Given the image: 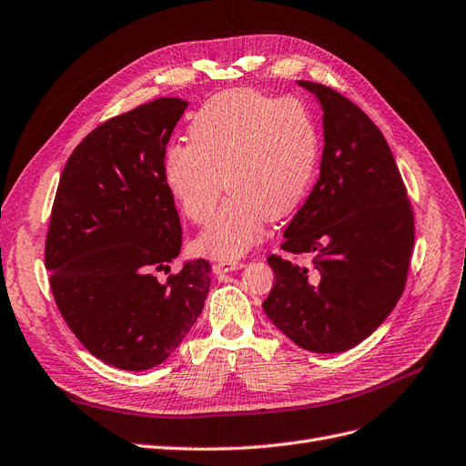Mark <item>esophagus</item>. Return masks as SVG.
I'll return each mask as SVG.
<instances>
[{
	"label": "esophagus",
	"instance_id": "obj_1",
	"mask_svg": "<svg viewBox=\"0 0 466 466\" xmlns=\"http://www.w3.org/2000/svg\"><path fill=\"white\" fill-rule=\"evenodd\" d=\"M239 268H244V262H239V260H220V262H215V265H213V270L217 274L232 272V270H239Z\"/></svg>",
	"mask_w": 466,
	"mask_h": 466
}]
</instances>
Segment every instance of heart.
<instances>
[{"label":"heart","instance_id":"heart-1","mask_svg":"<svg viewBox=\"0 0 466 466\" xmlns=\"http://www.w3.org/2000/svg\"><path fill=\"white\" fill-rule=\"evenodd\" d=\"M190 145L167 147L161 178L178 208L206 222L226 180L231 196L209 219L196 248L213 258L248 253L267 220L293 213L318 164V131L309 108L295 98L255 89L211 96L188 124Z\"/></svg>","mask_w":466,"mask_h":466}]
</instances>
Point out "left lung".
I'll list each match as a JSON object with an SVG mask.
<instances>
[{
  "label": "left lung",
  "instance_id": "1",
  "mask_svg": "<svg viewBox=\"0 0 466 466\" xmlns=\"http://www.w3.org/2000/svg\"><path fill=\"white\" fill-rule=\"evenodd\" d=\"M321 106L319 177L283 232L281 249L314 253L310 267L268 257L276 274L262 310L297 347L345 352L389 318L403 293L413 211L390 147L349 98L297 82Z\"/></svg>",
  "mask_w": 466,
  "mask_h": 466
}]
</instances>
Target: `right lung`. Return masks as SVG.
Instances as JSON below:
<instances>
[{"label":"right lung","mask_w":466,"mask_h":466,"mask_svg":"<svg viewBox=\"0 0 466 466\" xmlns=\"http://www.w3.org/2000/svg\"><path fill=\"white\" fill-rule=\"evenodd\" d=\"M188 103L166 96L91 131L58 180L46 241L56 307L79 342L108 366L145 371L192 329L211 283L206 258L169 262L183 246L161 178L169 137Z\"/></svg>","instance_id":"right-lung-1"}]
</instances>
